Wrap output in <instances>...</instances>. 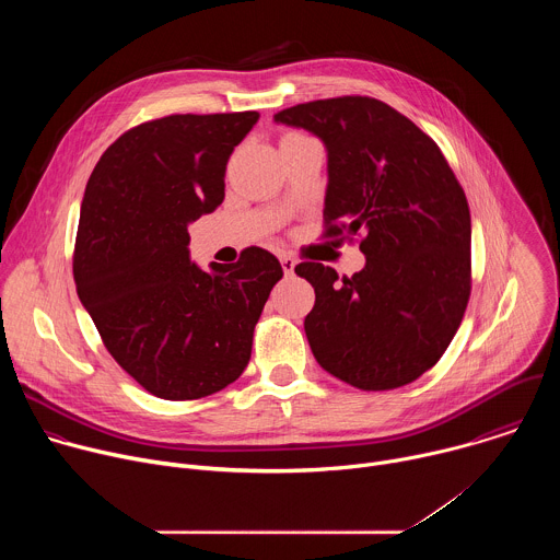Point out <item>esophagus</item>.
<instances>
[{
  "instance_id": "34e87169",
  "label": "esophagus",
  "mask_w": 560,
  "mask_h": 560,
  "mask_svg": "<svg viewBox=\"0 0 560 560\" xmlns=\"http://www.w3.org/2000/svg\"><path fill=\"white\" fill-rule=\"evenodd\" d=\"M279 259H281V268H283L285 277H292V275H294V268H296L294 257H290L288 253H281V255H279Z\"/></svg>"
}]
</instances>
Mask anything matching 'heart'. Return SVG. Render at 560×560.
<instances>
[{"instance_id": "b5f03b06", "label": "heart", "mask_w": 560, "mask_h": 560, "mask_svg": "<svg viewBox=\"0 0 560 560\" xmlns=\"http://www.w3.org/2000/svg\"><path fill=\"white\" fill-rule=\"evenodd\" d=\"M285 137H294V135H285ZM285 137H283V139H285Z\"/></svg>"}]
</instances>
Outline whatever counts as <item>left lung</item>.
Wrapping results in <instances>:
<instances>
[{
	"label": "left lung",
	"mask_w": 560,
	"mask_h": 560,
	"mask_svg": "<svg viewBox=\"0 0 560 560\" xmlns=\"http://www.w3.org/2000/svg\"><path fill=\"white\" fill-rule=\"evenodd\" d=\"M275 121L326 143L324 236H361L365 268H294L314 288L305 337L332 376L365 389L417 381L447 350L471 290L469 206L441 148L392 106L361 95L296 104Z\"/></svg>",
	"instance_id": "left-lung-1"
}]
</instances>
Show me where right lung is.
Segmentation results:
<instances>
[{"label": "right lung", "instance_id": "right-lung-1", "mask_svg": "<svg viewBox=\"0 0 560 560\" xmlns=\"http://www.w3.org/2000/svg\"><path fill=\"white\" fill-rule=\"evenodd\" d=\"M259 113L168 115L126 130L95 166L79 214L72 275L113 359L168 401L242 376L281 264L246 248L208 272L188 225L223 201L225 166Z\"/></svg>", "mask_w": 560, "mask_h": 560}]
</instances>
